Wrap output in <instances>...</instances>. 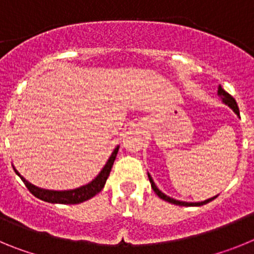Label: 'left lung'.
I'll list each match as a JSON object with an SVG mask.
<instances>
[{
    "label": "left lung",
    "instance_id": "8db88e82",
    "mask_svg": "<svg viewBox=\"0 0 254 254\" xmlns=\"http://www.w3.org/2000/svg\"><path fill=\"white\" fill-rule=\"evenodd\" d=\"M217 95L221 98V100H223L224 104L232 108L233 112H234V113L237 114L238 117H239V108H238L237 102H235V99L233 98L232 95H230V94H228L225 90H224L223 87H221V85H219V87H217ZM147 176H149L150 183H151V188L154 190L155 193L158 194V196L160 197L161 199H164V201H167V202H170V203H174V205H178V206H202V205H206V203H208L210 201H212V199H215L217 197V196L211 197V198L205 199V201H201V202H186V201H179V199L172 198V197H169V196H167L165 193H163V192H161V190H159L158 187H156V185L154 183V181H152L151 176H150L149 173H147Z\"/></svg>",
    "mask_w": 254,
    "mask_h": 254
}]
</instances>
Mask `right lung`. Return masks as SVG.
<instances>
[{
  "mask_svg": "<svg viewBox=\"0 0 254 254\" xmlns=\"http://www.w3.org/2000/svg\"><path fill=\"white\" fill-rule=\"evenodd\" d=\"M120 150V145L113 150L112 155L109 156L108 161L105 163V165L103 167V169L100 170V173L91 182H89L87 185L81 186V187L75 188V190H44V188L37 187V186L31 185L30 182L26 181L24 177L15 169V167L12 165L13 170L16 173L17 176L21 178V181L25 183V186L28 187V190H30L31 193L34 194L37 198L42 199V201H46L49 203H62V205H76V203H81L84 201L90 199L91 197H94L95 194H98L100 190L104 188L105 182H107L108 177H109V173H111L112 167H113V163L116 160L117 152Z\"/></svg>",
  "mask_w": 254,
  "mask_h": 254,
  "instance_id": "obj_1",
  "label": "right lung"
}]
</instances>
